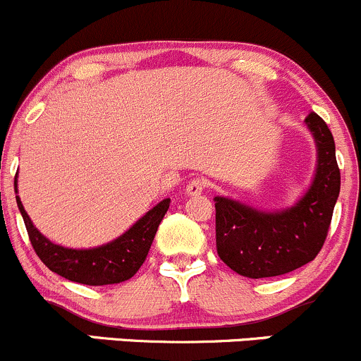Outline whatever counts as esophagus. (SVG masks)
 <instances>
[{"label": "esophagus", "mask_w": 361, "mask_h": 361, "mask_svg": "<svg viewBox=\"0 0 361 361\" xmlns=\"http://www.w3.org/2000/svg\"><path fill=\"white\" fill-rule=\"evenodd\" d=\"M204 189H207V180L196 177V179L189 180V184L185 185V195H188V196H200L201 192L204 191Z\"/></svg>", "instance_id": "1"}]
</instances>
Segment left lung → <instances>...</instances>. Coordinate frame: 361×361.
Wrapping results in <instances>:
<instances>
[{
    "instance_id": "obj_1",
    "label": "left lung",
    "mask_w": 361,
    "mask_h": 361,
    "mask_svg": "<svg viewBox=\"0 0 361 361\" xmlns=\"http://www.w3.org/2000/svg\"><path fill=\"white\" fill-rule=\"evenodd\" d=\"M317 146V166L306 192L293 207L265 212L232 197L215 196L216 253L234 272L250 279L293 272L319 255L327 238L341 172L327 123L305 118Z\"/></svg>"
}]
</instances>
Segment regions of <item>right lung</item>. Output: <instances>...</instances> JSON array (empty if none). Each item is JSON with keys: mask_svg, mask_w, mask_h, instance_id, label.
<instances>
[{"mask_svg": "<svg viewBox=\"0 0 361 361\" xmlns=\"http://www.w3.org/2000/svg\"><path fill=\"white\" fill-rule=\"evenodd\" d=\"M17 192V176H15V195ZM15 197L29 232L30 243L41 262L51 272L86 286L120 284L129 281L148 257L158 226L170 207V197H165L114 241L87 250H73L51 243L46 235H42L27 215L20 197L18 195Z\"/></svg>", "mask_w": 361, "mask_h": 361, "instance_id": "add662e5", "label": "right lung"}]
</instances>
